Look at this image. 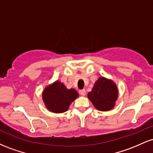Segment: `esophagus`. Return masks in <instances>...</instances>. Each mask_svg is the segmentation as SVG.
<instances>
[{"mask_svg": "<svg viewBox=\"0 0 153 153\" xmlns=\"http://www.w3.org/2000/svg\"><path fill=\"white\" fill-rule=\"evenodd\" d=\"M79 94L81 95V96H85V89H81V90L79 91Z\"/></svg>", "mask_w": 153, "mask_h": 153, "instance_id": "obj_1", "label": "esophagus"}]
</instances>
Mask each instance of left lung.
<instances>
[{"label": "left lung", "instance_id": "1", "mask_svg": "<svg viewBox=\"0 0 153 153\" xmlns=\"http://www.w3.org/2000/svg\"><path fill=\"white\" fill-rule=\"evenodd\" d=\"M88 97L97 109L106 111L114 106L118 98V90L113 81L101 77L95 82Z\"/></svg>", "mask_w": 153, "mask_h": 153}]
</instances>
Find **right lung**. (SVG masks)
Listing matches in <instances>:
<instances>
[{"label": "right lung", "mask_w": 153, "mask_h": 153, "mask_svg": "<svg viewBox=\"0 0 153 153\" xmlns=\"http://www.w3.org/2000/svg\"><path fill=\"white\" fill-rule=\"evenodd\" d=\"M78 96L74 89H67L60 82H55L44 91L42 98L45 106L54 113H62L69 108L70 104Z\"/></svg>", "instance_id": "right-lung-1"}]
</instances>
